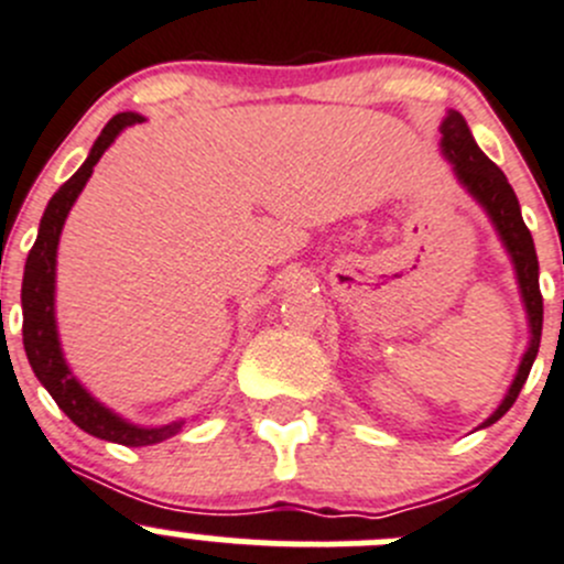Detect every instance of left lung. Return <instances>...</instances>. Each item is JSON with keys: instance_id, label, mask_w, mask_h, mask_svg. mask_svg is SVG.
<instances>
[{"instance_id": "left-lung-1", "label": "left lung", "mask_w": 564, "mask_h": 564, "mask_svg": "<svg viewBox=\"0 0 564 564\" xmlns=\"http://www.w3.org/2000/svg\"><path fill=\"white\" fill-rule=\"evenodd\" d=\"M442 150L449 161L455 164L460 183L479 199L488 216L494 219L496 230H499L501 241H505L507 252L512 254V263H516L518 284H521L523 304L529 312V326H532V343H529L527 356H523L521 367H518V376L512 381L510 392L501 400L499 409L485 420L482 427L494 425L496 420L507 414L516 403V398L521 394L523 383H527L529 370L534 365V356L540 348V332H543V295H540V282H538V254H534V241L529 227L523 225L521 208H518V197L512 192V186L507 183L505 172L477 148L474 142L469 126H466L464 117L458 111H449L447 120L442 122Z\"/></svg>"}]
</instances>
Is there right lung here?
Returning a JSON list of instances; mask_svg holds the SVG:
<instances>
[{
  "label": "right lung",
  "mask_w": 564,
  "mask_h": 564,
  "mask_svg": "<svg viewBox=\"0 0 564 564\" xmlns=\"http://www.w3.org/2000/svg\"><path fill=\"white\" fill-rule=\"evenodd\" d=\"M137 122H142V117L131 115V111L111 117L104 131H100V137L95 139L90 155L79 166V172L68 183H63L59 192L48 199L46 214L41 219V230H37V241L30 249V258H26L24 282H21V306H24L21 332H24L26 359H30L37 381L48 389L54 403L68 414L74 425H79L82 431L95 438L122 444V447H148V444L164 442V438L175 436L181 431V422H172V425L164 427L128 425L126 420H120L109 409H104L98 400L90 398L87 389L70 376L63 350H59L57 323H54V265H57V243L65 216H68L70 205L85 188L87 177L93 175V166L98 164L104 150L115 142L117 133L128 126H137Z\"/></svg>",
  "instance_id": "1"
}]
</instances>
